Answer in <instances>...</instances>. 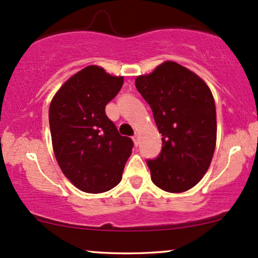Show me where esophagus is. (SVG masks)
<instances>
[{"mask_svg":"<svg viewBox=\"0 0 258 258\" xmlns=\"http://www.w3.org/2000/svg\"><path fill=\"white\" fill-rule=\"evenodd\" d=\"M132 139H133V142H135L136 146H138V143H139V141H138V133H135V136H133Z\"/></svg>","mask_w":258,"mask_h":258,"instance_id":"esophagus-1","label":"esophagus"}]
</instances>
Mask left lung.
Wrapping results in <instances>:
<instances>
[{
  "mask_svg": "<svg viewBox=\"0 0 258 258\" xmlns=\"http://www.w3.org/2000/svg\"><path fill=\"white\" fill-rule=\"evenodd\" d=\"M136 87L152 108L161 133L158 158L147 160L152 180L162 190L182 193L200 182L216 147V106L199 76L174 61H165Z\"/></svg>",
  "mask_w": 258,
  "mask_h": 258,
  "instance_id": "1",
  "label": "left lung"
}]
</instances>
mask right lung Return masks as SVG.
<instances>
[{
  "label": "right lung",
  "mask_w": 258,
  "mask_h": 258,
  "mask_svg": "<svg viewBox=\"0 0 258 258\" xmlns=\"http://www.w3.org/2000/svg\"><path fill=\"white\" fill-rule=\"evenodd\" d=\"M123 78L90 65L72 76L49 105L53 150L68 179L86 193H103L119 184L133 142L106 116Z\"/></svg>",
  "instance_id": "add662e5"
}]
</instances>
